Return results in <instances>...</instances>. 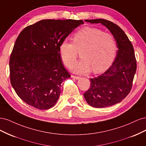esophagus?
<instances>
[{
	"label": "esophagus",
	"instance_id": "1",
	"mask_svg": "<svg viewBox=\"0 0 146 146\" xmlns=\"http://www.w3.org/2000/svg\"><path fill=\"white\" fill-rule=\"evenodd\" d=\"M71 77H72L73 78H74V79H77H77H79V78H80V77H78V76H72Z\"/></svg>",
	"mask_w": 146,
	"mask_h": 146
}]
</instances>
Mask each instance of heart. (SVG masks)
Instances as JSON below:
<instances>
[{
	"instance_id": "heart-1",
	"label": "heart",
	"mask_w": 146,
	"mask_h": 146,
	"mask_svg": "<svg viewBox=\"0 0 146 146\" xmlns=\"http://www.w3.org/2000/svg\"><path fill=\"white\" fill-rule=\"evenodd\" d=\"M72 41L63 40L59 46V52L64 64L70 67L77 61L78 52H81L83 59L72 67L77 73L88 72L91 69L94 73L103 72L115 58L117 52L115 38L111 33L99 29L82 28L73 35Z\"/></svg>"
}]
</instances>
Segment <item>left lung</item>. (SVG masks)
I'll return each instance as SVG.
<instances>
[{
  "label": "left lung",
  "mask_w": 146,
  "mask_h": 146,
  "mask_svg": "<svg viewBox=\"0 0 146 146\" xmlns=\"http://www.w3.org/2000/svg\"><path fill=\"white\" fill-rule=\"evenodd\" d=\"M85 21L105 25L116 41L118 50L113 64L100 76L90 78V88L83 94L92 107H110L120 102L131 91L136 71L134 48L124 32L112 22L104 19Z\"/></svg>",
  "instance_id": "obj_1"
}]
</instances>
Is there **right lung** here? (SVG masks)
Returning a JSON list of instances; mask_svg holds the SVG:
<instances>
[{
  "mask_svg": "<svg viewBox=\"0 0 146 146\" xmlns=\"http://www.w3.org/2000/svg\"><path fill=\"white\" fill-rule=\"evenodd\" d=\"M82 20L44 19L19 35L10 58L11 84L26 104L39 110L56 104L62 82L70 77L63 66L59 46Z\"/></svg>",
  "mask_w": 146,
  "mask_h": 146,
  "instance_id": "right-lung-1",
  "label": "right lung"
}]
</instances>
